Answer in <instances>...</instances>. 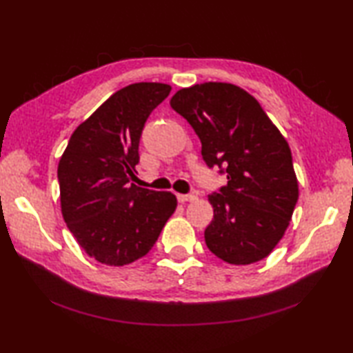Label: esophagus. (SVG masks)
<instances>
[{
    "mask_svg": "<svg viewBox=\"0 0 353 353\" xmlns=\"http://www.w3.org/2000/svg\"><path fill=\"white\" fill-rule=\"evenodd\" d=\"M177 201L180 203H186V202H193L196 201L194 194H177Z\"/></svg>",
    "mask_w": 353,
    "mask_h": 353,
    "instance_id": "esophagus-1",
    "label": "esophagus"
}]
</instances>
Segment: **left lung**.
Returning <instances> with one entry per match:
<instances>
[{"instance_id": "1", "label": "left lung", "mask_w": 353, "mask_h": 353, "mask_svg": "<svg viewBox=\"0 0 353 353\" xmlns=\"http://www.w3.org/2000/svg\"><path fill=\"white\" fill-rule=\"evenodd\" d=\"M202 143V157L228 183L209 194L213 219L208 248L228 264L247 265L270 255L283 238L299 199L291 151L279 128L247 90L206 82L170 99Z\"/></svg>"}]
</instances>
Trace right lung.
Here are the masks:
<instances>
[{
  "mask_svg": "<svg viewBox=\"0 0 353 353\" xmlns=\"http://www.w3.org/2000/svg\"><path fill=\"white\" fill-rule=\"evenodd\" d=\"M172 86L132 83L117 90L76 128L60 157V206L69 231L98 263L121 267L144 256L177 206L172 192L131 183L152 110Z\"/></svg>",
  "mask_w": 353,
  "mask_h": 353,
  "instance_id": "add662e5",
  "label": "right lung"
}]
</instances>
